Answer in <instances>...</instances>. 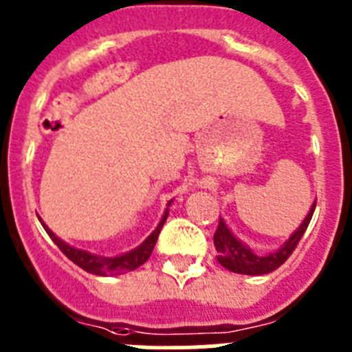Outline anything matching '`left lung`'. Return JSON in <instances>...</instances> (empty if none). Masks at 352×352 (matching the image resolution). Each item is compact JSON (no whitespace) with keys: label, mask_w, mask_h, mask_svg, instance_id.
Wrapping results in <instances>:
<instances>
[{"label":"left lung","mask_w":352,"mask_h":352,"mask_svg":"<svg viewBox=\"0 0 352 352\" xmlns=\"http://www.w3.org/2000/svg\"><path fill=\"white\" fill-rule=\"evenodd\" d=\"M314 210H316V201L310 206L309 213L303 219V222L300 223V227L285 239V243L278 250L264 254V256H257L256 252H252L248 245H245L241 239L236 238L231 229L227 227V223L223 222L222 217H220L219 227H217V232L213 236L214 248L219 252L217 261L226 270L232 273H239V275H266V273L275 272L294 252L298 241L305 234L310 220H312Z\"/></svg>","instance_id":"8db88e82"}]
</instances>
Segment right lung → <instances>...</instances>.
Instances as JSON below:
<instances>
[{
	"label": "right lung",
	"instance_id": "right-lung-1",
	"mask_svg": "<svg viewBox=\"0 0 352 352\" xmlns=\"http://www.w3.org/2000/svg\"><path fill=\"white\" fill-rule=\"evenodd\" d=\"M170 203H173V201L167 203V208L166 211H164V214H162V220L158 222L157 229H155V231L151 232V234H149L141 245H139V247H135L130 252H125V254H121V256H114V257L96 256V254H91V252L88 250H82V248L72 247V245H68L67 241L58 238V236H56L54 232H52L51 229L42 222V220H40V222H42L45 232L51 236L52 241L58 245V248L63 252L65 256H67L72 263L77 264L79 268H82L84 272L93 273V275H100V276L121 275V273L132 272V270L139 268V266H142V264L149 259V256H151V252H153L155 248V243H157L158 234H160L162 231V227H164L167 217H169Z\"/></svg>",
	"mask_w": 352,
	"mask_h": 352
}]
</instances>
